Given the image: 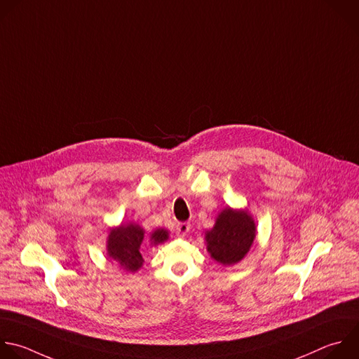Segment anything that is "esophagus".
Wrapping results in <instances>:
<instances>
[{
    "label": "esophagus",
    "mask_w": 359,
    "mask_h": 359,
    "mask_svg": "<svg viewBox=\"0 0 359 359\" xmlns=\"http://www.w3.org/2000/svg\"><path fill=\"white\" fill-rule=\"evenodd\" d=\"M176 231H177V235L184 236L190 231V224L189 222H179L176 225Z\"/></svg>",
    "instance_id": "34e87169"
}]
</instances>
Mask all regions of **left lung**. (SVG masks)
<instances>
[{"instance_id":"left-lung-1","label":"left lung","mask_w":359,"mask_h":359,"mask_svg":"<svg viewBox=\"0 0 359 359\" xmlns=\"http://www.w3.org/2000/svg\"><path fill=\"white\" fill-rule=\"evenodd\" d=\"M257 238V224L248 208H222L214 226L204 233L207 252L222 266L241 262Z\"/></svg>"}]
</instances>
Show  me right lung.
Here are the masks:
<instances>
[{"mask_svg": "<svg viewBox=\"0 0 359 359\" xmlns=\"http://www.w3.org/2000/svg\"><path fill=\"white\" fill-rule=\"evenodd\" d=\"M145 229L137 222L119 224L111 226L107 236V255L119 268L135 273L144 265V258L140 252L144 241ZM169 240V231L165 228H156L149 236L151 247H156Z\"/></svg>", "mask_w": 359, "mask_h": 359, "instance_id": "right-lung-1", "label": "right lung"}]
</instances>
